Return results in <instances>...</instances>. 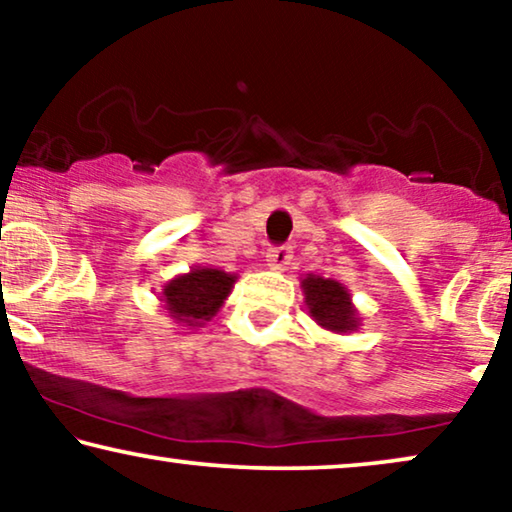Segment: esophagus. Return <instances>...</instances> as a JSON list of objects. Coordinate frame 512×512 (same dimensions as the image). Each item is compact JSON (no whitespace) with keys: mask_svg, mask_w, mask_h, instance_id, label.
I'll return each instance as SVG.
<instances>
[{"mask_svg":"<svg viewBox=\"0 0 512 512\" xmlns=\"http://www.w3.org/2000/svg\"><path fill=\"white\" fill-rule=\"evenodd\" d=\"M293 258V251L289 244H279V247H270L268 254H265V261H268V265L272 270H284L286 265L291 263Z\"/></svg>","mask_w":512,"mask_h":512,"instance_id":"1","label":"esophagus"}]
</instances>
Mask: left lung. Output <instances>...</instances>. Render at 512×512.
I'll use <instances>...</instances> for the list:
<instances>
[{
	"label": "left lung",
	"instance_id": "1",
	"mask_svg": "<svg viewBox=\"0 0 512 512\" xmlns=\"http://www.w3.org/2000/svg\"><path fill=\"white\" fill-rule=\"evenodd\" d=\"M303 291L310 317L319 326L335 333L354 331L359 326L352 298H349V293L342 284L333 282V279L310 275L303 279Z\"/></svg>",
	"mask_w": 512,
	"mask_h": 512
}]
</instances>
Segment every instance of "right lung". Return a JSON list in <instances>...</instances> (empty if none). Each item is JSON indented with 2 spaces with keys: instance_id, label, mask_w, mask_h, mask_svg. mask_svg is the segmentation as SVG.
Masks as SVG:
<instances>
[{
  "instance_id": "1",
  "label": "right lung",
  "mask_w": 512,
  "mask_h": 512,
  "mask_svg": "<svg viewBox=\"0 0 512 512\" xmlns=\"http://www.w3.org/2000/svg\"><path fill=\"white\" fill-rule=\"evenodd\" d=\"M233 284L235 277L228 272L195 268L188 275L172 279L160 298L174 319L184 321L186 326H202L223 305Z\"/></svg>"
}]
</instances>
